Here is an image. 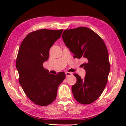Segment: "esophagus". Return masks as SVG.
<instances>
[{
    "mask_svg": "<svg viewBox=\"0 0 126 126\" xmlns=\"http://www.w3.org/2000/svg\"><path fill=\"white\" fill-rule=\"evenodd\" d=\"M65 75L66 77H68V76H70L73 75V74L71 73H69V72H66L65 73Z\"/></svg>",
    "mask_w": 126,
    "mask_h": 126,
    "instance_id": "34e87169",
    "label": "esophagus"
}]
</instances>
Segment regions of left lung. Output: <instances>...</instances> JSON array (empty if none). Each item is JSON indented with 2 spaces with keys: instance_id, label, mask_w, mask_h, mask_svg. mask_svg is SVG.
Wrapping results in <instances>:
<instances>
[{
  "instance_id": "8db88e82",
  "label": "left lung",
  "mask_w": 126,
  "mask_h": 126,
  "mask_svg": "<svg viewBox=\"0 0 126 126\" xmlns=\"http://www.w3.org/2000/svg\"><path fill=\"white\" fill-rule=\"evenodd\" d=\"M62 37L74 57L83 58L86 71L84 79L76 74L77 82L72 86L74 98L88 104L100 97L108 81L110 71L108 52L101 37L91 29L79 27L64 31Z\"/></svg>"
}]
</instances>
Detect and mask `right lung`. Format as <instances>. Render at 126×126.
<instances>
[{"label":"right lung","mask_w":126,"mask_h":126,"mask_svg":"<svg viewBox=\"0 0 126 126\" xmlns=\"http://www.w3.org/2000/svg\"><path fill=\"white\" fill-rule=\"evenodd\" d=\"M63 31L41 29L32 32L19 49L16 60L19 82L28 97L37 105L46 106L53 102L58 87L65 79L64 72L51 74L43 66L49 58L51 47Z\"/></svg>","instance_id":"1"}]
</instances>
